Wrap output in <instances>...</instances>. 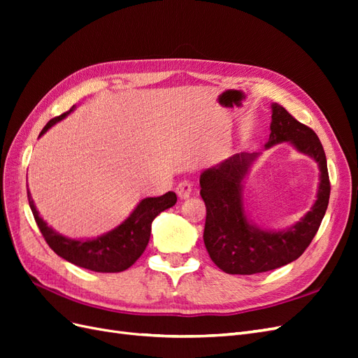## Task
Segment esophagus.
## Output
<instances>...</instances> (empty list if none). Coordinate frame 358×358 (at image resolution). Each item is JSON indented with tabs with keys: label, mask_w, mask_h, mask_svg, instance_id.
Wrapping results in <instances>:
<instances>
[{
	"label": "esophagus",
	"mask_w": 358,
	"mask_h": 358,
	"mask_svg": "<svg viewBox=\"0 0 358 358\" xmlns=\"http://www.w3.org/2000/svg\"><path fill=\"white\" fill-rule=\"evenodd\" d=\"M191 192H192V185H191V183H189L188 180H182V182L178 183L176 194H178L179 199H187V197H189Z\"/></svg>",
	"instance_id": "esophagus-1"
}]
</instances>
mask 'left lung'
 Here are the masks:
<instances>
[{
	"mask_svg": "<svg viewBox=\"0 0 358 358\" xmlns=\"http://www.w3.org/2000/svg\"><path fill=\"white\" fill-rule=\"evenodd\" d=\"M288 142L318 162L317 201L303 218L282 231H266L248 221L242 182L257 154H236L200 176V196L206 204L203 241L212 262L230 275H254L282 267L297 259L315 237L330 199L327 159L313 129L272 104V124L266 148Z\"/></svg>",
	"mask_w": 358,
	"mask_h": 358,
	"instance_id": "left-lung-1",
	"label": "left lung"
}]
</instances>
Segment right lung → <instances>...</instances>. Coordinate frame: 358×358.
Instances as JSON below:
<instances>
[{"label": "right lung", "instance_id": "obj_1", "mask_svg": "<svg viewBox=\"0 0 358 358\" xmlns=\"http://www.w3.org/2000/svg\"><path fill=\"white\" fill-rule=\"evenodd\" d=\"M73 110L74 106L69 112L50 119L45 128L41 129L40 136L45 134L52 125L59 122L61 119L66 117ZM176 201L178 197L173 191L166 192L161 197L143 199L137 204L133 213L121 225H117L115 230L96 237V239L76 241L52 230L40 218L34 206V200H32L28 191L29 208L32 215H34V220L43 237H45L52 251L76 266L99 273H117L131 267L148 246L150 225H152L155 216L162 210L171 208V206H175Z\"/></svg>", "mask_w": 358, "mask_h": 358}]
</instances>
